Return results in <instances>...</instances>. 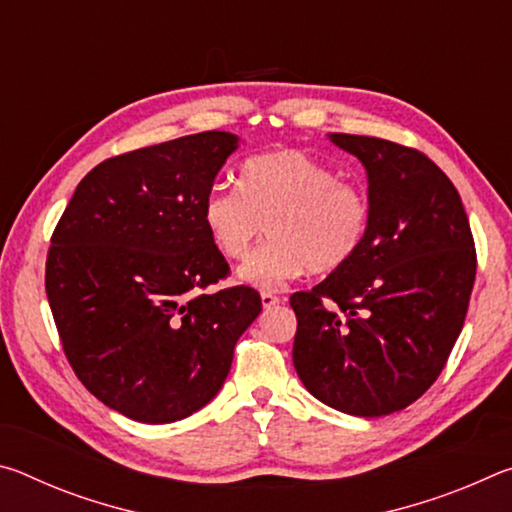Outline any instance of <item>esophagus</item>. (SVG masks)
I'll return each instance as SVG.
<instances>
[{
  "mask_svg": "<svg viewBox=\"0 0 512 512\" xmlns=\"http://www.w3.org/2000/svg\"><path fill=\"white\" fill-rule=\"evenodd\" d=\"M262 305H264V309L280 305V296H275V293H271V291H262Z\"/></svg>",
  "mask_w": 512,
  "mask_h": 512,
  "instance_id": "esophagus-1",
  "label": "esophagus"
}]
</instances>
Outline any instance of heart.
Returning a JSON list of instances; mask_svg holds the SVG:
<instances>
[{
  "instance_id": "heart-1",
  "label": "heart",
  "mask_w": 512,
  "mask_h": 512,
  "mask_svg": "<svg viewBox=\"0 0 512 512\" xmlns=\"http://www.w3.org/2000/svg\"><path fill=\"white\" fill-rule=\"evenodd\" d=\"M203 225L214 248L244 259L239 268L257 289H280L307 271L332 273L359 253L370 228V201L305 151L282 149L244 162L239 187L214 185L203 201Z\"/></svg>"
}]
</instances>
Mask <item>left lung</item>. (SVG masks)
Returning a JSON list of instances; mask_svg holds the SVG:
<instances>
[{"mask_svg":"<svg viewBox=\"0 0 512 512\" xmlns=\"http://www.w3.org/2000/svg\"><path fill=\"white\" fill-rule=\"evenodd\" d=\"M368 171L370 228L359 253L291 296L293 366L336 411H402L443 372L461 334L476 248L461 196L427 155L379 137L329 135Z\"/></svg>","mask_w":512,"mask_h":512,"instance_id":"1","label":"left lung"}]
</instances>
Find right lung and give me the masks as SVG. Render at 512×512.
Returning a JSON list of instances; mask_svg holds the SVG:
<instances>
[{
	"instance_id": "obj_1",
	"label": "right lung",
	"mask_w": 512,
	"mask_h": 512,
	"mask_svg": "<svg viewBox=\"0 0 512 512\" xmlns=\"http://www.w3.org/2000/svg\"><path fill=\"white\" fill-rule=\"evenodd\" d=\"M237 137L207 131L103 160L51 235L45 289L81 384L149 424L183 420L219 393L239 336L262 311L230 275L203 201Z\"/></svg>"
}]
</instances>
